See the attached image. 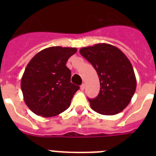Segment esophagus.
Listing matches in <instances>:
<instances>
[{
  "instance_id": "1",
  "label": "esophagus",
  "mask_w": 156,
  "mask_h": 156,
  "mask_svg": "<svg viewBox=\"0 0 156 156\" xmlns=\"http://www.w3.org/2000/svg\"><path fill=\"white\" fill-rule=\"evenodd\" d=\"M85 87H86L85 84H84V83H83V84H82V85H81L80 89H81V90H84V89H85Z\"/></svg>"
}]
</instances>
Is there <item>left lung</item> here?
I'll list each match as a JSON object with an SVG mask.
<instances>
[{
    "instance_id": "obj_1",
    "label": "left lung",
    "mask_w": 156,
    "mask_h": 156,
    "mask_svg": "<svg viewBox=\"0 0 156 156\" xmlns=\"http://www.w3.org/2000/svg\"><path fill=\"white\" fill-rule=\"evenodd\" d=\"M96 70L100 90L88 99L91 108L102 115H116L128 106L136 90L133 66L127 56L113 45L97 44L79 50Z\"/></svg>"
}]
</instances>
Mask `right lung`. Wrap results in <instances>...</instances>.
<instances>
[{
	"label": "right lung",
	"mask_w": 156,
	"mask_h": 156,
	"mask_svg": "<svg viewBox=\"0 0 156 156\" xmlns=\"http://www.w3.org/2000/svg\"><path fill=\"white\" fill-rule=\"evenodd\" d=\"M76 48L50 47L40 51L27 66L21 81L23 99L38 116L52 117L66 111L79 89L70 83L66 61Z\"/></svg>",
	"instance_id": "1"
}]
</instances>
